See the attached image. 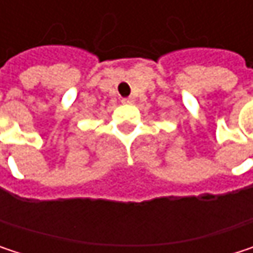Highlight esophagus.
I'll return each instance as SVG.
<instances>
[{"mask_svg":"<svg viewBox=\"0 0 253 253\" xmlns=\"http://www.w3.org/2000/svg\"><path fill=\"white\" fill-rule=\"evenodd\" d=\"M122 102H123V104H131V102H133V98H123Z\"/></svg>","mask_w":253,"mask_h":253,"instance_id":"obj_1","label":"esophagus"}]
</instances>
